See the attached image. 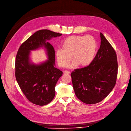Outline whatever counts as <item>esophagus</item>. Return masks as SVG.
<instances>
[{"instance_id":"34e87169","label":"esophagus","mask_w":131,"mask_h":131,"mask_svg":"<svg viewBox=\"0 0 131 131\" xmlns=\"http://www.w3.org/2000/svg\"><path fill=\"white\" fill-rule=\"evenodd\" d=\"M63 73H64V74H70L71 73L70 71H64Z\"/></svg>"}]
</instances>
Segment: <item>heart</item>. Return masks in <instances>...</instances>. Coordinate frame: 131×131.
<instances>
[{"label": "heart", "instance_id": "1", "mask_svg": "<svg viewBox=\"0 0 131 131\" xmlns=\"http://www.w3.org/2000/svg\"><path fill=\"white\" fill-rule=\"evenodd\" d=\"M97 44L91 35H73L67 37L62 44V50L56 51V56L60 67H65L72 58L71 68L79 65L81 67L89 65L97 52Z\"/></svg>", "mask_w": 131, "mask_h": 131}]
</instances>
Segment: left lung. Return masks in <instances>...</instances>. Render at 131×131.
Returning a JSON list of instances; mask_svg holds the SVG:
<instances>
[{
    "label": "left lung",
    "mask_w": 131,
    "mask_h": 131,
    "mask_svg": "<svg viewBox=\"0 0 131 131\" xmlns=\"http://www.w3.org/2000/svg\"><path fill=\"white\" fill-rule=\"evenodd\" d=\"M100 48L89 65L73 71V86L77 97L83 103L94 104L104 100L114 88L118 74L115 49L100 33Z\"/></svg>",
    "instance_id": "obj_1"
}]
</instances>
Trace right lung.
<instances>
[{"mask_svg":"<svg viewBox=\"0 0 131 131\" xmlns=\"http://www.w3.org/2000/svg\"><path fill=\"white\" fill-rule=\"evenodd\" d=\"M61 35L48 29L38 30L21 45L17 52L15 78L22 93L33 104L47 105L54 97L56 84L62 72L54 67V49L47 41ZM43 46L47 50L49 60L40 65L30 64V51Z\"/></svg>","mask_w":131,"mask_h":131,"instance_id":"add662e5","label":"right lung"}]
</instances>
